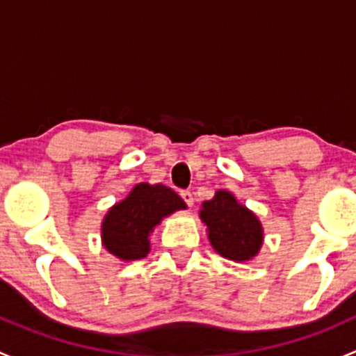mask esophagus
Returning a JSON list of instances; mask_svg holds the SVG:
<instances>
[{
    "label": "esophagus",
    "instance_id": "34e87169",
    "mask_svg": "<svg viewBox=\"0 0 356 356\" xmlns=\"http://www.w3.org/2000/svg\"><path fill=\"white\" fill-rule=\"evenodd\" d=\"M181 196H182V200L186 201V204H188V207H193V203H195V198H193L191 191H181Z\"/></svg>",
    "mask_w": 356,
    "mask_h": 356
}]
</instances>
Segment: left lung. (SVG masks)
Instances as JSON below:
<instances>
[{
  "label": "left lung",
  "mask_w": 356,
  "mask_h": 356,
  "mask_svg": "<svg viewBox=\"0 0 356 356\" xmlns=\"http://www.w3.org/2000/svg\"><path fill=\"white\" fill-rule=\"evenodd\" d=\"M200 218L208 241L220 257L236 264L253 260L264 245V227L257 215L227 189H218L201 203Z\"/></svg>",
  "instance_id": "obj_1"
}]
</instances>
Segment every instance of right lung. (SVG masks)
Listing matches in <instances>:
<instances>
[{
    "label": "right lung",
    "mask_w": 356,
    "mask_h": 356,
    "mask_svg": "<svg viewBox=\"0 0 356 356\" xmlns=\"http://www.w3.org/2000/svg\"><path fill=\"white\" fill-rule=\"evenodd\" d=\"M186 208L181 196L167 186L139 182L103 217L102 245L122 261L141 260L152 250L149 234L156 225Z\"/></svg>",
    "instance_id": "obj_1"
}]
</instances>
